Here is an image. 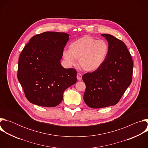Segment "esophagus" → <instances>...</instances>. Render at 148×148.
<instances>
[{"label":"esophagus","instance_id":"esophagus-1","mask_svg":"<svg viewBox=\"0 0 148 148\" xmlns=\"http://www.w3.org/2000/svg\"><path fill=\"white\" fill-rule=\"evenodd\" d=\"M77 78L78 81H81V79H82V75L80 73H78L77 74Z\"/></svg>","mask_w":148,"mask_h":148}]
</instances>
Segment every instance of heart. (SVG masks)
<instances>
[{"label":"heart","mask_w":148,"mask_h":148,"mask_svg":"<svg viewBox=\"0 0 148 148\" xmlns=\"http://www.w3.org/2000/svg\"><path fill=\"white\" fill-rule=\"evenodd\" d=\"M108 53L109 46L106 41L86 35L73 41L69 51H63L62 57L69 65L74 64L75 59H78V64L84 70L92 72L103 65Z\"/></svg>","instance_id":"1"}]
</instances>
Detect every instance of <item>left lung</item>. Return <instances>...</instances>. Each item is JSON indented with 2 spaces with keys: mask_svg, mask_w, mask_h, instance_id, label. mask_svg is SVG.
Here are the masks:
<instances>
[{
  "mask_svg": "<svg viewBox=\"0 0 148 148\" xmlns=\"http://www.w3.org/2000/svg\"><path fill=\"white\" fill-rule=\"evenodd\" d=\"M109 45V53L97 70L83 75L86 86L84 101L92 108L116 104L132 80L133 61L126 46L121 40L102 34Z\"/></svg>",
  "mask_w": 148,
  "mask_h": 148,
  "instance_id": "1",
  "label": "left lung"
}]
</instances>
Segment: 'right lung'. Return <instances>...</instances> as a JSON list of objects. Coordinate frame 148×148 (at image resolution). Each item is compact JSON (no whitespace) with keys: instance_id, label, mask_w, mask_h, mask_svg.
<instances>
[{"instance_id":"obj_1","label":"right lung","mask_w":148,"mask_h":148,"mask_svg":"<svg viewBox=\"0 0 148 148\" xmlns=\"http://www.w3.org/2000/svg\"><path fill=\"white\" fill-rule=\"evenodd\" d=\"M70 35L46 32L32 37L21 53L17 78L26 98L41 107H56L64 91L77 82V71L60 60Z\"/></svg>"}]
</instances>
